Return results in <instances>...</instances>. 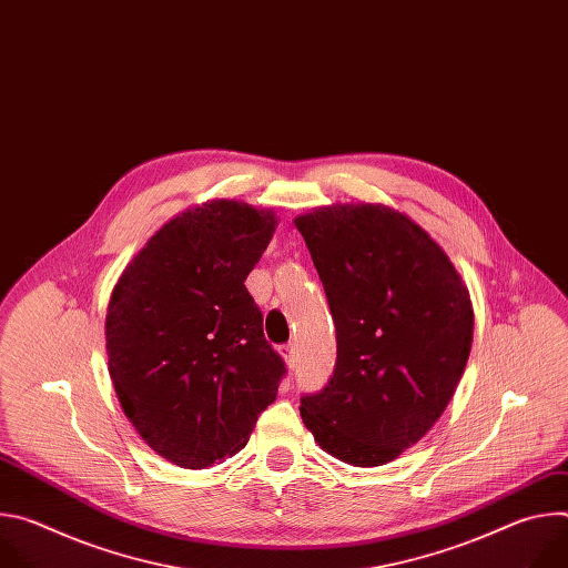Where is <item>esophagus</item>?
I'll return each instance as SVG.
<instances>
[{
	"label": "esophagus",
	"instance_id": "esophagus-1",
	"mask_svg": "<svg viewBox=\"0 0 568 568\" xmlns=\"http://www.w3.org/2000/svg\"><path fill=\"white\" fill-rule=\"evenodd\" d=\"M278 353H281V357L285 359L287 366H294V362H296V348H294V344H283V346H278Z\"/></svg>",
	"mask_w": 568,
	"mask_h": 568
}]
</instances>
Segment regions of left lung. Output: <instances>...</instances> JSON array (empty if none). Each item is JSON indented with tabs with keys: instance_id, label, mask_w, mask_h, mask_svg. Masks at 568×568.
Returning a JSON list of instances; mask_svg holds the SVG:
<instances>
[{
	"instance_id": "1",
	"label": "left lung",
	"mask_w": 568,
	"mask_h": 568,
	"mask_svg": "<svg viewBox=\"0 0 568 568\" xmlns=\"http://www.w3.org/2000/svg\"><path fill=\"white\" fill-rule=\"evenodd\" d=\"M337 326L328 386L301 397L323 452L377 467L443 416L465 371L474 310L438 242L384 204H333L294 217Z\"/></svg>"
}]
</instances>
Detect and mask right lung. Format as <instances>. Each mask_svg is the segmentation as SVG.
Wrapping results in <instances>:
<instances>
[{"label":"right lung","instance_id":"right-lung-1","mask_svg":"<svg viewBox=\"0 0 568 568\" xmlns=\"http://www.w3.org/2000/svg\"><path fill=\"white\" fill-rule=\"evenodd\" d=\"M272 209L209 200L161 226L119 276L105 316L121 409L161 458L211 467L247 445L283 359L245 287L276 231Z\"/></svg>","mask_w":568,"mask_h":568}]
</instances>
